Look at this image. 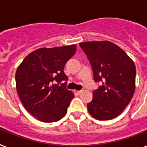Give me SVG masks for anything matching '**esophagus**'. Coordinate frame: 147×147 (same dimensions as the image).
Wrapping results in <instances>:
<instances>
[{"label": "esophagus", "mask_w": 147, "mask_h": 147, "mask_svg": "<svg viewBox=\"0 0 147 147\" xmlns=\"http://www.w3.org/2000/svg\"><path fill=\"white\" fill-rule=\"evenodd\" d=\"M82 92V90H74V93H76V94H77V95H79Z\"/></svg>", "instance_id": "34e87169"}]
</instances>
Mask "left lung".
<instances>
[{
  "instance_id": "8db88e82",
  "label": "left lung",
  "mask_w": 147,
  "mask_h": 147,
  "mask_svg": "<svg viewBox=\"0 0 147 147\" xmlns=\"http://www.w3.org/2000/svg\"><path fill=\"white\" fill-rule=\"evenodd\" d=\"M93 71L96 82H102L87 104L97 120L118 117L131 101L136 89V66L122 49L109 41L80 43Z\"/></svg>"
}]
</instances>
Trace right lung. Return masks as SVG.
I'll list each match as a JSON object with an SVG mask.
<instances>
[{"mask_svg": "<svg viewBox=\"0 0 147 147\" xmlns=\"http://www.w3.org/2000/svg\"><path fill=\"white\" fill-rule=\"evenodd\" d=\"M76 51V44L37 49L17 68L18 96L27 111L38 120L55 122L66 115L74 93L66 89L68 76L64 68ZM61 81L65 83L59 86Z\"/></svg>", "mask_w": 147, "mask_h": 147, "instance_id": "1", "label": "right lung"}]
</instances>
